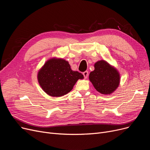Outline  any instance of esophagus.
<instances>
[{
  "mask_svg": "<svg viewBox=\"0 0 150 150\" xmlns=\"http://www.w3.org/2000/svg\"><path fill=\"white\" fill-rule=\"evenodd\" d=\"M83 75H84V78H86H86H87L88 76L89 73H88V71H85V72H84L83 73Z\"/></svg>",
  "mask_w": 150,
  "mask_h": 150,
  "instance_id": "obj_1",
  "label": "esophagus"
}]
</instances>
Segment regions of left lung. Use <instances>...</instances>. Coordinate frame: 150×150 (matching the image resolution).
I'll list each match as a JSON object with an SVG mask.
<instances>
[{
	"label": "left lung",
	"instance_id": "left-lung-1",
	"mask_svg": "<svg viewBox=\"0 0 150 150\" xmlns=\"http://www.w3.org/2000/svg\"><path fill=\"white\" fill-rule=\"evenodd\" d=\"M89 79L93 87L100 93L110 95L119 87L120 75L117 69L105 60H100L94 64Z\"/></svg>",
	"mask_w": 150,
	"mask_h": 150
}]
</instances>
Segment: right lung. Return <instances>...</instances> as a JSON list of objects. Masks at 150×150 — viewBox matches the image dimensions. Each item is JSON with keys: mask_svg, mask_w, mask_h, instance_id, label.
I'll return each instance as SVG.
<instances>
[{"mask_svg": "<svg viewBox=\"0 0 150 150\" xmlns=\"http://www.w3.org/2000/svg\"><path fill=\"white\" fill-rule=\"evenodd\" d=\"M37 78L42 89L51 97H59L72 91L76 81L84 78L82 74L74 71L69 62L53 57L39 70Z\"/></svg>", "mask_w": 150, "mask_h": 150, "instance_id": "right-lung-1", "label": "right lung"}]
</instances>
